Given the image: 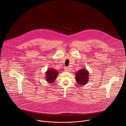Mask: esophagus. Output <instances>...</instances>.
I'll use <instances>...</instances> for the list:
<instances>
[{
  "mask_svg": "<svg viewBox=\"0 0 126 126\" xmlns=\"http://www.w3.org/2000/svg\"><path fill=\"white\" fill-rule=\"evenodd\" d=\"M64 70H65V71H69V68H68V67H65V68H64Z\"/></svg>",
  "mask_w": 126,
  "mask_h": 126,
  "instance_id": "esophagus-1",
  "label": "esophagus"
}]
</instances>
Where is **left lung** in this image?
<instances>
[{"mask_svg": "<svg viewBox=\"0 0 126 126\" xmlns=\"http://www.w3.org/2000/svg\"><path fill=\"white\" fill-rule=\"evenodd\" d=\"M89 72L86 68L81 69L76 73V80L81 85L86 84L88 81Z\"/></svg>", "mask_w": 126, "mask_h": 126, "instance_id": "left-lung-1", "label": "left lung"}]
</instances>
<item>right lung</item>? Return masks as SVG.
I'll use <instances>...</instances> for the list:
<instances>
[{
    "mask_svg": "<svg viewBox=\"0 0 126 126\" xmlns=\"http://www.w3.org/2000/svg\"><path fill=\"white\" fill-rule=\"evenodd\" d=\"M58 74V72L57 70L54 69H49L46 72V79L49 83H53Z\"/></svg>",
    "mask_w": 126,
    "mask_h": 126,
    "instance_id": "obj_1",
    "label": "right lung"
}]
</instances>
